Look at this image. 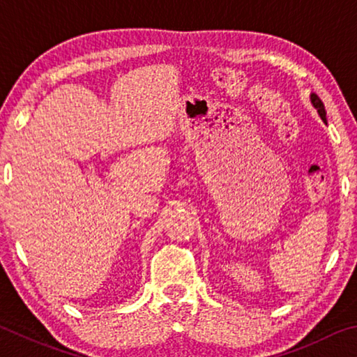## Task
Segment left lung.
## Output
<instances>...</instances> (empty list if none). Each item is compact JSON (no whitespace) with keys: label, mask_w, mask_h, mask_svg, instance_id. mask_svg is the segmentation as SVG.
<instances>
[{"label":"left lung","mask_w":357,"mask_h":357,"mask_svg":"<svg viewBox=\"0 0 357 357\" xmlns=\"http://www.w3.org/2000/svg\"><path fill=\"white\" fill-rule=\"evenodd\" d=\"M310 100H312V105L317 108L318 114L321 116V119L326 123V110H324V104L321 102V99H319L317 94H310Z\"/></svg>","instance_id":"8db88e82"}]
</instances>
